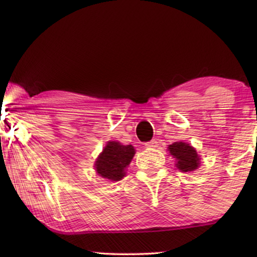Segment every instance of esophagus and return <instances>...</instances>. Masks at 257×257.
I'll return each instance as SVG.
<instances>
[{
  "label": "esophagus",
  "instance_id": "esophagus-1",
  "mask_svg": "<svg viewBox=\"0 0 257 257\" xmlns=\"http://www.w3.org/2000/svg\"><path fill=\"white\" fill-rule=\"evenodd\" d=\"M145 146L147 147V149H156V147H158V142H156V140H151V142L146 143Z\"/></svg>",
  "mask_w": 257,
  "mask_h": 257
}]
</instances>
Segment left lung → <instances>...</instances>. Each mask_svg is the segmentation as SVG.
Returning <instances> with one entry per match:
<instances>
[{
  "instance_id": "left-lung-1",
  "label": "left lung",
  "mask_w": 257,
  "mask_h": 257,
  "mask_svg": "<svg viewBox=\"0 0 257 257\" xmlns=\"http://www.w3.org/2000/svg\"><path fill=\"white\" fill-rule=\"evenodd\" d=\"M172 157L175 158V166L181 172H193L200 166V157L194 147L184 142H175L168 146Z\"/></svg>"
}]
</instances>
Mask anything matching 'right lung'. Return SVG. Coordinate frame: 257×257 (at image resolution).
Instances as JSON below:
<instances>
[{
	"label": "right lung",
	"mask_w": 257,
	"mask_h": 257,
	"mask_svg": "<svg viewBox=\"0 0 257 257\" xmlns=\"http://www.w3.org/2000/svg\"><path fill=\"white\" fill-rule=\"evenodd\" d=\"M136 150L132 145H121L119 142H108L103 152L97 158L94 168L98 175L111 181L124 178L126 167L135 157Z\"/></svg>",
	"instance_id": "obj_1"
}]
</instances>
